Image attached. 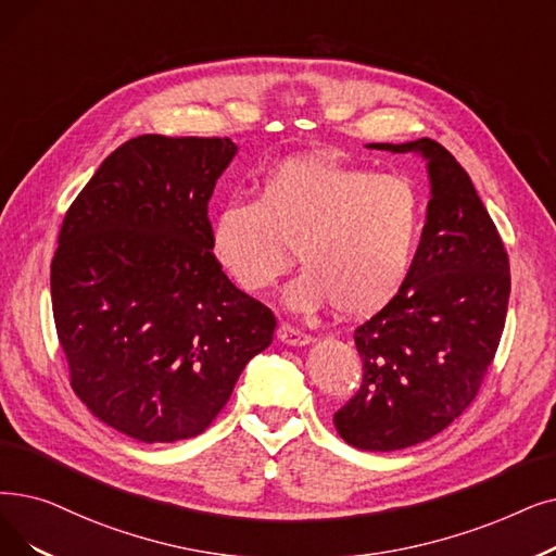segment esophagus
<instances>
[{"label": "esophagus", "instance_id": "34e87169", "mask_svg": "<svg viewBox=\"0 0 556 556\" xmlns=\"http://www.w3.org/2000/svg\"><path fill=\"white\" fill-rule=\"evenodd\" d=\"M277 338H279L281 343H286V345H308L313 341L308 333H304V331H300V329H295L291 325H286V323L277 327Z\"/></svg>", "mask_w": 556, "mask_h": 556}]
</instances>
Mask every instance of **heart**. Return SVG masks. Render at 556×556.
<instances>
[{"label": "heart", "instance_id": "obj_1", "mask_svg": "<svg viewBox=\"0 0 556 556\" xmlns=\"http://www.w3.org/2000/svg\"><path fill=\"white\" fill-rule=\"evenodd\" d=\"M420 225V192L408 177L311 154L270 167L256 198L225 202L211 250L240 291L261 295L291 268L298 248L306 268L288 286V304L370 316L402 291Z\"/></svg>", "mask_w": 556, "mask_h": 556}]
</instances>
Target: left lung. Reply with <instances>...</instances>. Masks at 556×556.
I'll return each instance as SVG.
<instances>
[{
    "mask_svg": "<svg viewBox=\"0 0 556 556\" xmlns=\"http://www.w3.org/2000/svg\"><path fill=\"white\" fill-rule=\"evenodd\" d=\"M370 150L427 159V223L397 298L354 329L364 361L356 395L333 414L358 450L393 452L462 416L493 364L509 306V254L458 161L431 138Z\"/></svg>",
    "mask_w": 556,
    "mask_h": 556,
    "instance_id": "8db88e82",
    "label": "left lung"
}]
</instances>
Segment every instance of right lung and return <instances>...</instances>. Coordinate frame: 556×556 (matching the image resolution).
Here are the masks:
<instances>
[{
	"label": "right lung",
	"instance_id": "right-lung-1",
	"mask_svg": "<svg viewBox=\"0 0 556 556\" xmlns=\"http://www.w3.org/2000/svg\"><path fill=\"white\" fill-rule=\"evenodd\" d=\"M236 150L229 138H131L61 225L50 283L72 391L140 443L202 433L273 343V311L211 250L208 200Z\"/></svg>",
	"mask_w": 556,
	"mask_h": 556
}]
</instances>
